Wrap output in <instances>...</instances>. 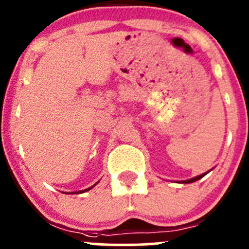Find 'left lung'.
<instances>
[{
  "mask_svg": "<svg viewBox=\"0 0 249 249\" xmlns=\"http://www.w3.org/2000/svg\"><path fill=\"white\" fill-rule=\"evenodd\" d=\"M211 170H212V169H211ZM211 170H208V172L203 173V174H201V175H197V177H195V178H188V180H183V181H178V183H192V182H195V181L200 180V178H202L203 177H205V175H207L208 173L211 172Z\"/></svg>",
  "mask_w": 249,
  "mask_h": 249,
  "instance_id": "obj_1",
  "label": "left lung"
}]
</instances>
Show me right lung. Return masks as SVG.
<instances>
[{
	"label": "right lung",
	"mask_w": 249,
	"mask_h": 249,
	"mask_svg": "<svg viewBox=\"0 0 249 249\" xmlns=\"http://www.w3.org/2000/svg\"><path fill=\"white\" fill-rule=\"evenodd\" d=\"M96 183H97V182H96ZM96 183H95L94 186L89 187V188H87V189H83V191H79V192H72V193H66V194H80V193H85V192H88L89 189H91V188H93V187L96 186Z\"/></svg>",
	"instance_id": "obj_1"
}]
</instances>
